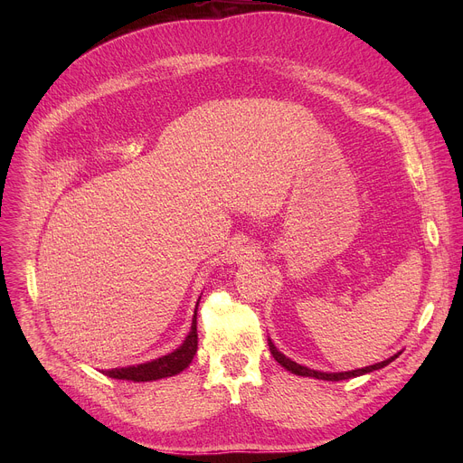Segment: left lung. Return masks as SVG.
<instances>
[{"instance_id": "1", "label": "left lung", "mask_w": 463, "mask_h": 463, "mask_svg": "<svg viewBox=\"0 0 463 463\" xmlns=\"http://www.w3.org/2000/svg\"><path fill=\"white\" fill-rule=\"evenodd\" d=\"M269 343V350L275 357L277 363H280L286 370H289L291 373L295 375H302V377H315V379H324V381H343V379H350V377H357V375H364V373H370L373 370H379V368H384L386 364H390L393 359H398L402 355V352L393 354L392 357L381 361V363H375V364H370V366H364V368H357V370H350V372H318V370H311L307 366H302L295 361H291L289 357H286L282 352L277 350V346L273 345L271 339H268Z\"/></svg>"}]
</instances>
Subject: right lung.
<instances>
[{"label":"right lung","mask_w":463,"mask_h":463,"mask_svg":"<svg viewBox=\"0 0 463 463\" xmlns=\"http://www.w3.org/2000/svg\"><path fill=\"white\" fill-rule=\"evenodd\" d=\"M197 306H200V300H197V304H195L190 332L179 348H175L174 352H170L163 357L148 361V363H141V364H134V366L109 368V370H102V373L111 379L145 383V381H157V379L172 377V375H177L179 372H183L192 363V359L197 352Z\"/></svg>","instance_id":"right-lung-1"}]
</instances>
